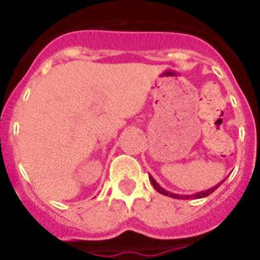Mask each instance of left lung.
Segmentation results:
<instances>
[{"instance_id": "8db88e82", "label": "left lung", "mask_w": 260, "mask_h": 260, "mask_svg": "<svg viewBox=\"0 0 260 260\" xmlns=\"http://www.w3.org/2000/svg\"><path fill=\"white\" fill-rule=\"evenodd\" d=\"M150 181H151V183H152V186H154L156 191H159V193H160V194H165V196H167V197L177 198V200H196V198H204V197H208V196H210V194L213 193L214 190L217 189L218 186L221 185L222 182L225 181V179H224V181H222V182H220V183H217V185H216V186H213V187H210V189L204 190V191H200V193L190 194V196H181V194H175V193H170V191H167V190L163 189L162 186L159 185L158 182L155 181L154 178L151 177V175H150Z\"/></svg>"}]
</instances>
